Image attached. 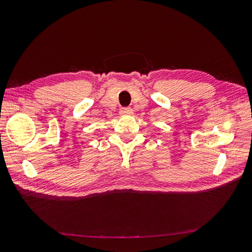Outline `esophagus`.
Listing matches in <instances>:
<instances>
[{"label": "esophagus", "instance_id": "obj_1", "mask_svg": "<svg viewBox=\"0 0 252 252\" xmlns=\"http://www.w3.org/2000/svg\"><path fill=\"white\" fill-rule=\"evenodd\" d=\"M120 114L121 116H131V114H133V110L131 108H121Z\"/></svg>", "mask_w": 252, "mask_h": 252}]
</instances>
